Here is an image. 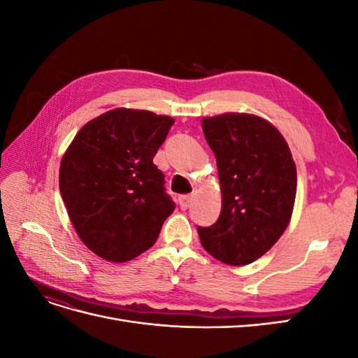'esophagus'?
<instances>
[{"instance_id": "obj_1", "label": "esophagus", "mask_w": 358, "mask_h": 358, "mask_svg": "<svg viewBox=\"0 0 358 358\" xmlns=\"http://www.w3.org/2000/svg\"><path fill=\"white\" fill-rule=\"evenodd\" d=\"M191 201H192V196H182V197H179L180 209H188Z\"/></svg>"}]
</instances>
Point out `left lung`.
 Listing matches in <instances>:
<instances>
[{
    "label": "left lung",
    "mask_w": 358,
    "mask_h": 358,
    "mask_svg": "<svg viewBox=\"0 0 358 358\" xmlns=\"http://www.w3.org/2000/svg\"><path fill=\"white\" fill-rule=\"evenodd\" d=\"M206 142L216 158L221 215L199 227L203 248L229 266L251 264L289 224L297 170L287 140L266 119L249 113L203 117Z\"/></svg>",
    "instance_id": "left-lung-1"
}]
</instances>
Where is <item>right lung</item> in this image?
Listing matches in <instances>:
<instances>
[{
	"label": "right lung",
	"instance_id": "obj_1",
	"mask_svg": "<svg viewBox=\"0 0 358 358\" xmlns=\"http://www.w3.org/2000/svg\"><path fill=\"white\" fill-rule=\"evenodd\" d=\"M175 119L119 107L85 124L59 166V191L86 248L113 263L152 246L175 210L154 157Z\"/></svg>",
	"mask_w": 358,
	"mask_h": 358
}]
</instances>
